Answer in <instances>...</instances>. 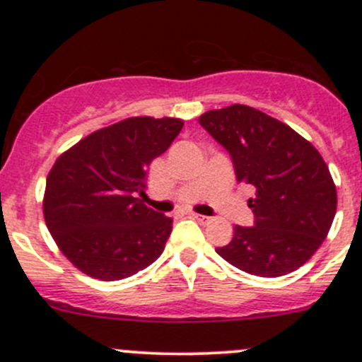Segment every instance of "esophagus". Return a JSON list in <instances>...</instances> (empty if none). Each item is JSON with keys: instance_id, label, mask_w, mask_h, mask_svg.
<instances>
[{"instance_id": "esophagus-1", "label": "esophagus", "mask_w": 362, "mask_h": 362, "mask_svg": "<svg viewBox=\"0 0 362 362\" xmlns=\"http://www.w3.org/2000/svg\"><path fill=\"white\" fill-rule=\"evenodd\" d=\"M190 216H192L195 221H199V223H209L211 221V218H207V216H202V214H197V213H192Z\"/></svg>"}]
</instances>
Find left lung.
Instances as JSON below:
<instances>
[{
	"mask_svg": "<svg viewBox=\"0 0 362 362\" xmlns=\"http://www.w3.org/2000/svg\"><path fill=\"white\" fill-rule=\"evenodd\" d=\"M199 124L231 155L236 180L252 185L255 226H235L218 255L252 276L279 277L306 264L327 238L337 190L318 149L288 124L248 105L209 110Z\"/></svg>",
	"mask_w": 362,
	"mask_h": 362,
	"instance_id": "left-lung-1",
	"label": "left lung"
}]
</instances>
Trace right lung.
Wrapping results in <instances>:
<instances>
[{
    "instance_id": "add662e5",
    "label": "right lung",
    "mask_w": 362,
    "mask_h": 362,
    "mask_svg": "<svg viewBox=\"0 0 362 362\" xmlns=\"http://www.w3.org/2000/svg\"><path fill=\"white\" fill-rule=\"evenodd\" d=\"M184 127L175 117H129L98 129L57 158L44 219L76 269L100 281L134 276L163 253L172 218L144 206L148 167Z\"/></svg>"
}]
</instances>
